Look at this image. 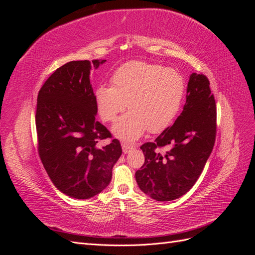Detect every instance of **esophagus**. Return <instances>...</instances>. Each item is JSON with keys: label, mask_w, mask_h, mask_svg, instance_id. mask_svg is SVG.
Returning <instances> with one entry per match:
<instances>
[{"label": "esophagus", "mask_w": 255, "mask_h": 255, "mask_svg": "<svg viewBox=\"0 0 255 255\" xmlns=\"http://www.w3.org/2000/svg\"><path fill=\"white\" fill-rule=\"evenodd\" d=\"M122 150L125 153H128L129 151H132L135 148V144L132 143H128V142H122Z\"/></svg>", "instance_id": "34e87169"}]
</instances>
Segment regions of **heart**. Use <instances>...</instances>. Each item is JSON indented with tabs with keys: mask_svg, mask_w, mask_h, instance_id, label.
<instances>
[{
	"mask_svg": "<svg viewBox=\"0 0 255 255\" xmlns=\"http://www.w3.org/2000/svg\"><path fill=\"white\" fill-rule=\"evenodd\" d=\"M112 86L99 85L95 90L98 114L103 121H114V135L130 142L149 129L160 133L171 125L179 114L186 86L183 76L173 69L145 61H129L112 76Z\"/></svg>",
	"mask_w": 255,
	"mask_h": 255,
	"instance_id": "b5f03b06",
	"label": "heart"
}]
</instances>
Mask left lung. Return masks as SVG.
<instances>
[{"label":"left lung","mask_w":255,"mask_h":255,"mask_svg":"<svg viewBox=\"0 0 255 255\" xmlns=\"http://www.w3.org/2000/svg\"><path fill=\"white\" fill-rule=\"evenodd\" d=\"M216 117L210 82L203 74H190L186 103L173 126L140 146L144 164L135 177L145 195L156 201H171L194 186L214 148ZM163 146L169 151L160 154L156 149Z\"/></svg>","instance_id":"obj_1"}]
</instances>
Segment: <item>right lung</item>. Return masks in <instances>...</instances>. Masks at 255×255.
<instances>
[{"instance_id": "right-lung-1", "label": "right lung", "mask_w": 255, "mask_h": 255, "mask_svg": "<svg viewBox=\"0 0 255 255\" xmlns=\"http://www.w3.org/2000/svg\"><path fill=\"white\" fill-rule=\"evenodd\" d=\"M106 60L69 61L45 81L37 98L38 152L52 183L63 194L89 199L105 189L121 156L118 139L96 120L90 71Z\"/></svg>"}]
</instances>
